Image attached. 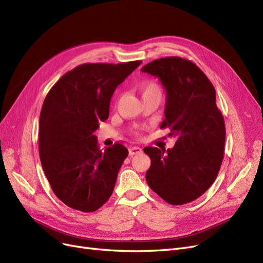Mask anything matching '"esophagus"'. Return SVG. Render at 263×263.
Here are the masks:
<instances>
[{"instance_id": "1", "label": "esophagus", "mask_w": 263, "mask_h": 263, "mask_svg": "<svg viewBox=\"0 0 263 263\" xmlns=\"http://www.w3.org/2000/svg\"><path fill=\"white\" fill-rule=\"evenodd\" d=\"M129 153L130 155H139L142 153V148L139 146H132L129 148Z\"/></svg>"}]
</instances>
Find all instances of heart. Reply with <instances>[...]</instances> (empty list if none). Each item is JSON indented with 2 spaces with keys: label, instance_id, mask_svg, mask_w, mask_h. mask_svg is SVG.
Returning a JSON list of instances; mask_svg holds the SVG:
<instances>
[{
  "label": "heart",
  "instance_id": "1",
  "mask_svg": "<svg viewBox=\"0 0 263 263\" xmlns=\"http://www.w3.org/2000/svg\"><path fill=\"white\" fill-rule=\"evenodd\" d=\"M142 92L143 95L144 94H148V93H156V92H160L159 86L156 83H146L142 86Z\"/></svg>",
  "mask_w": 263,
  "mask_h": 263
}]
</instances>
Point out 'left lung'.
I'll return each instance as SVG.
<instances>
[{
  "mask_svg": "<svg viewBox=\"0 0 263 263\" xmlns=\"http://www.w3.org/2000/svg\"><path fill=\"white\" fill-rule=\"evenodd\" d=\"M166 90L164 119L177 138L173 148L145 147L151 160L149 187L171 205L201 196L215 182L223 160L226 125L216 103V90L199 68L181 57L153 61L142 69Z\"/></svg>",
  "mask_w": 263,
  "mask_h": 263,
  "instance_id": "obj_1",
  "label": "left lung"
}]
</instances>
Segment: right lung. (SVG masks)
<instances>
[{
	"mask_svg": "<svg viewBox=\"0 0 263 263\" xmlns=\"http://www.w3.org/2000/svg\"><path fill=\"white\" fill-rule=\"evenodd\" d=\"M142 61L83 64L65 73L47 93L39 125L42 168L55 195L82 212L101 208L111 196L128 149H101L94 132L109 115L111 96Z\"/></svg>",
	"mask_w": 263,
	"mask_h": 263,
	"instance_id": "add662e5",
	"label": "right lung"
}]
</instances>
